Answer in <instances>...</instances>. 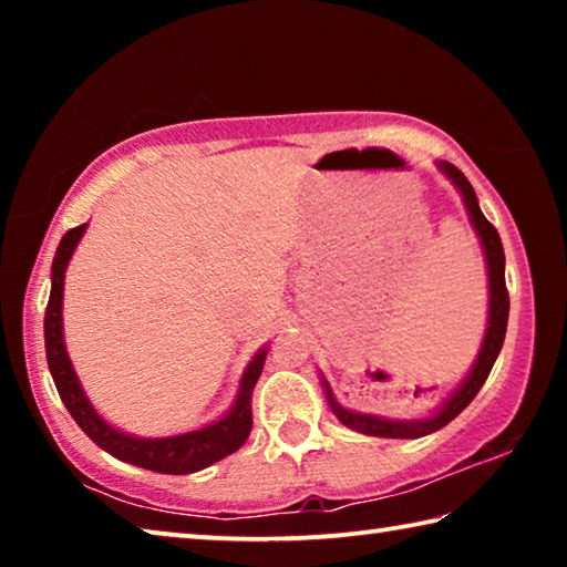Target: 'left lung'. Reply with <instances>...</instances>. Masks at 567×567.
Instances as JSON below:
<instances>
[{
    "label": "left lung",
    "instance_id": "1",
    "mask_svg": "<svg viewBox=\"0 0 567 567\" xmlns=\"http://www.w3.org/2000/svg\"><path fill=\"white\" fill-rule=\"evenodd\" d=\"M440 169L453 179V185L460 189L463 195L465 209L470 215V223H473L475 233L483 243L485 249V260H487V280H491V307H487V330L483 338V348L477 352V360L470 370L467 380L460 385L453 395H450L440 410H435L430 417L422 420H385L378 415H362V412H352L344 410L338 400L332 398V390L324 380V395H328V402L334 415L348 425L350 430H358L362 435H375V437H422L435 433V430L445 427L450 420H455L460 412H463L473 398L480 392V388L485 385L487 375H491L493 364L501 354L503 340H505V330H507V312H511V297H507V287H505V252H503V243L497 229L487 223V217L483 215V209L477 205L475 189L470 185L467 177L460 172L455 165L450 162H440Z\"/></svg>",
    "mask_w": 567,
    "mask_h": 567
}]
</instances>
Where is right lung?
Listing matches in <instances>:
<instances>
[{
    "mask_svg": "<svg viewBox=\"0 0 567 567\" xmlns=\"http://www.w3.org/2000/svg\"><path fill=\"white\" fill-rule=\"evenodd\" d=\"M87 223L80 227H72L70 233L62 237L60 247H56L54 262H52V292L50 302H47L44 315V348H47V364L54 378L56 392L64 402V408L70 410L76 425L84 430V435L94 440L102 450H107L122 463H132L137 467L155 470V473L165 475H187L197 473L207 465L217 463L227 455H233L235 450L245 445L252 430V390L257 380L262 375V364L267 358V348L260 350L247 364L243 380H239V392L233 410L227 412L223 420L213 422L203 430H192L185 435H172V437H134L124 435L120 430H114L110 422H104L97 410L90 405L87 395L80 385V380L74 375V368L70 362V354L64 348V334H62V295H64V272L70 265V257L74 252L76 243H80Z\"/></svg>",
    "mask_w": 567,
    "mask_h": 567,
    "instance_id": "add662e5",
    "label": "right lung"
}]
</instances>
